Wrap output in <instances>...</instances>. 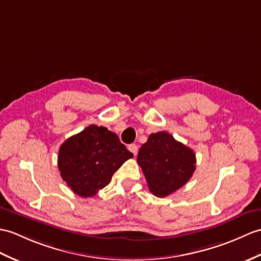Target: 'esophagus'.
<instances>
[{
	"label": "esophagus",
	"instance_id": "obj_1",
	"mask_svg": "<svg viewBox=\"0 0 261 261\" xmlns=\"http://www.w3.org/2000/svg\"><path fill=\"white\" fill-rule=\"evenodd\" d=\"M128 149L130 152L133 153V155H137V153H138V145L137 144H130Z\"/></svg>",
	"mask_w": 261,
	"mask_h": 261
}]
</instances>
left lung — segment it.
<instances>
[{
	"instance_id": "left-lung-1",
	"label": "left lung",
	"mask_w": 261,
	"mask_h": 261,
	"mask_svg": "<svg viewBox=\"0 0 261 261\" xmlns=\"http://www.w3.org/2000/svg\"><path fill=\"white\" fill-rule=\"evenodd\" d=\"M137 162L150 191L159 198L180 189L196 170L193 150L165 131L151 133L139 150Z\"/></svg>"
}]
</instances>
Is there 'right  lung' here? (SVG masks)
<instances>
[{"mask_svg": "<svg viewBox=\"0 0 261 261\" xmlns=\"http://www.w3.org/2000/svg\"><path fill=\"white\" fill-rule=\"evenodd\" d=\"M132 156L116 133L91 124L61 144L58 167L71 190L89 198L107 187L113 173Z\"/></svg>", "mask_w": 261, "mask_h": 261, "instance_id": "obj_1", "label": "right lung"}]
</instances>
